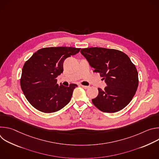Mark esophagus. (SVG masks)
<instances>
[{"label":"esophagus","instance_id":"esophagus-1","mask_svg":"<svg viewBox=\"0 0 159 159\" xmlns=\"http://www.w3.org/2000/svg\"><path fill=\"white\" fill-rule=\"evenodd\" d=\"M81 87L84 88V89H87L89 87V86H87V85H81Z\"/></svg>","mask_w":159,"mask_h":159}]
</instances>
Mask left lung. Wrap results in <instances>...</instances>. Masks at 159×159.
I'll return each instance as SVG.
<instances>
[{
    "label": "left lung",
    "mask_w": 159,
    "mask_h": 159,
    "mask_svg": "<svg viewBox=\"0 0 159 159\" xmlns=\"http://www.w3.org/2000/svg\"><path fill=\"white\" fill-rule=\"evenodd\" d=\"M90 66L99 72L107 86L98 88V96L92 99L101 111L116 112L131 101L139 85V74L127 55L115 49L87 48L80 50Z\"/></svg>",
    "instance_id": "left-lung-1"
}]
</instances>
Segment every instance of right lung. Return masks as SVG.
Listing matches in <instances>:
<instances>
[{
	"instance_id": "1",
	"label": "right lung",
	"mask_w": 159,
	"mask_h": 159,
	"mask_svg": "<svg viewBox=\"0 0 159 159\" xmlns=\"http://www.w3.org/2000/svg\"><path fill=\"white\" fill-rule=\"evenodd\" d=\"M80 50L65 47L44 48L26 61L20 84L26 98L34 108L51 113L60 110L70 102L77 85H59L57 77L63 71L65 60L78 53Z\"/></svg>"
}]
</instances>
